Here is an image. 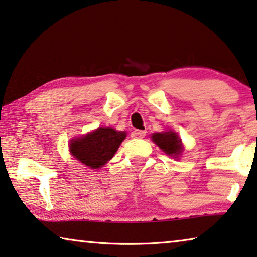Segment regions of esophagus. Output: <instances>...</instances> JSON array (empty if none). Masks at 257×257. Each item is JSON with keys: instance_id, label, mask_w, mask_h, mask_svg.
Listing matches in <instances>:
<instances>
[{"instance_id": "esophagus-1", "label": "esophagus", "mask_w": 257, "mask_h": 257, "mask_svg": "<svg viewBox=\"0 0 257 257\" xmlns=\"http://www.w3.org/2000/svg\"><path fill=\"white\" fill-rule=\"evenodd\" d=\"M133 138H144L146 136V131H144V130H135V131L132 132L131 135Z\"/></svg>"}]
</instances>
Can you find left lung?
<instances>
[{
    "mask_svg": "<svg viewBox=\"0 0 257 257\" xmlns=\"http://www.w3.org/2000/svg\"><path fill=\"white\" fill-rule=\"evenodd\" d=\"M151 138L152 140L154 141V144L158 145V146L169 156L177 158V156L183 152L182 140L176 132H156L153 133Z\"/></svg>",
    "mask_w": 257,
    "mask_h": 257,
    "instance_id": "1",
    "label": "left lung"
}]
</instances>
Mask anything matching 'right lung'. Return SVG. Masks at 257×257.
Masks as SVG:
<instances>
[{"mask_svg": "<svg viewBox=\"0 0 257 257\" xmlns=\"http://www.w3.org/2000/svg\"><path fill=\"white\" fill-rule=\"evenodd\" d=\"M125 138V131L98 127L85 136L70 140L69 151L70 154L84 166L98 169L112 159Z\"/></svg>", "mask_w": 257, "mask_h": 257, "instance_id": "obj_1", "label": "right lung"}]
</instances>
